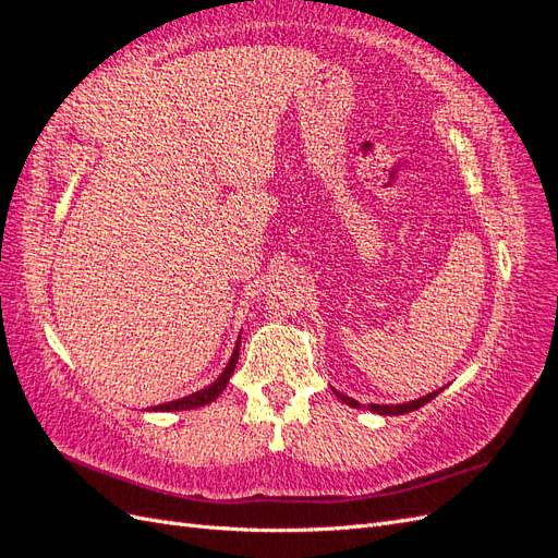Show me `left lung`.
<instances>
[{
	"mask_svg": "<svg viewBox=\"0 0 558 558\" xmlns=\"http://www.w3.org/2000/svg\"><path fill=\"white\" fill-rule=\"evenodd\" d=\"M332 391H335V388H332ZM440 391H442V388H440ZM440 391H433V393H428V396H424V398H416V400H412V402H402V404H375V402L361 404L359 400H353V398H349V396H344V393H340V391H335V396L340 398L342 402H347L349 408L369 410V412L381 414V416H398V414H408V412H414V410H418V408H424V404L430 402Z\"/></svg>",
	"mask_w": 558,
	"mask_h": 558,
	"instance_id": "obj_1",
	"label": "left lung"
}]
</instances>
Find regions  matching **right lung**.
I'll list each match as a JSON object with an SVG mask.
<instances>
[{
  "instance_id": "obj_1",
  "label": "right lung",
  "mask_w": 558,
  "mask_h": 558,
  "mask_svg": "<svg viewBox=\"0 0 558 558\" xmlns=\"http://www.w3.org/2000/svg\"><path fill=\"white\" fill-rule=\"evenodd\" d=\"M240 342L242 337H238V344H234L232 349V356L228 361V365L223 367V373L218 375L209 386L199 388V391L191 393V396H183L179 400H172V402H162V404H156V408H148L150 412H181V410H195V408H205V404L214 402L218 396L223 393V388L228 386L234 367H238V359H240Z\"/></svg>"
}]
</instances>
